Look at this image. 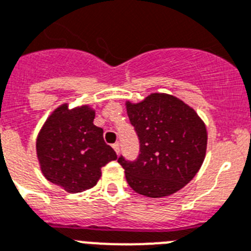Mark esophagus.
<instances>
[{
    "label": "esophagus",
    "mask_w": 251,
    "mask_h": 251,
    "mask_svg": "<svg viewBox=\"0 0 251 251\" xmlns=\"http://www.w3.org/2000/svg\"><path fill=\"white\" fill-rule=\"evenodd\" d=\"M113 149H114V151L117 152V155H118L119 151H121V149H119V143H114V145H113Z\"/></svg>",
    "instance_id": "1"
}]
</instances>
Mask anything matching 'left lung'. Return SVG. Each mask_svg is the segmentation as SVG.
Masks as SVG:
<instances>
[{"instance_id":"1","label":"left lung","mask_w":251,"mask_h":251,"mask_svg":"<svg viewBox=\"0 0 251 251\" xmlns=\"http://www.w3.org/2000/svg\"><path fill=\"white\" fill-rule=\"evenodd\" d=\"M127 114L140 140V153L118 158L129 187L150 198L170 196L185 187L201 169L207 129L194 109L168 94L127 101Z\"/></svg>"}]
</instances>
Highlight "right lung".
<instances>
[{
  "instance_id": "right-lung-1",
  "label": "right lung",
  "mask_w": 251,
  "mask_h": 251,
  "mask_svg": "<svg viewBox=\"0 0 251 251\" xmlns=\"http://www.w3.org/2000/svg\"><path fill=\"white\" fill-rule=\"evenodd\" d=\"M95 111L87 105L55 109L36 138V155L43 175L70 193H80L96 185L101 168L117 153L94 124Z\"/></svg>"
}]
</instances>
